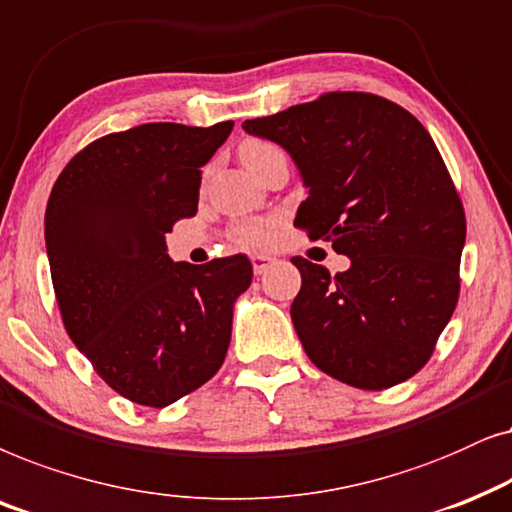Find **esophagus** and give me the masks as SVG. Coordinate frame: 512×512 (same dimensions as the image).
I'll list each match as a JSON object with an SVG mask.
<instances>
[{
	"label": "esophagus",
	"mask_w": 512,
	"mask_h": 512,
	"mask_svg": "<svg viewBox=\"0 0 512 512\" xmlns=\"http://www.w3.org/2000/svg\"><path fill=\"white\" fill-rule=\"evenodd\" d=\"M250 262H252V271H255L257 276H262L264 271L271 267V262L274 260H271V257H264V255H252Z\"/></svg>",
	"instance_id": "34e87169"
}]
</instances>
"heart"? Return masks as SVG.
Segmentation results:
<instances>
[{
  "label": "heart",
  "instance_id": "1",
  "mask_svg": "<svg viewBox=\"0 0 512 512\" xmlns=\"http://www.w3.org/2000/svg\"><path fill=\"white\" fill-rule=\"evenodd\" d=\"M274 145L269 142H245L241 149V161H255L260 156L274 152ZM278 234V222L276 220H255V222H245L236 229V241L243 248H264V245L274 243V238Z\"/></svg>",
  "mask_w": 512,
  "mask_h": 512
}]
</instances>
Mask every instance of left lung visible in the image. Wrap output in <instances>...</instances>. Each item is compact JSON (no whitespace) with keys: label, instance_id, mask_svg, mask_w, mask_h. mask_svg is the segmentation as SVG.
<instances>
[{"label":"left lung","instance_id":"1","mask_svg":"<svg viewBox=\"0 0 512 512\" xmlns=\"http://www.w3.org/2000/svg\"><path fill=\"white\" fill-rule=\"evenodd\" d=\"M243 131L281 145L309 196L295 227L332 241V276L292 257L302 290L292 325L311 363L381 391L428 363L459 299L466 215L445 161L407 109L372 93H325Z\"/></svg>","mask_w":512,"mask_h":512}]
</instances>
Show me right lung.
<instances>
[{
	"label": "right lung",
	"mask_w": 512,
	"mask_h": 512,
	"mask_svg": "<svg viewBox=\"0 0 512 512\" xmlns=\"http://www.w3.org/2000/svg\"><path fill=\"white\" fill-rule=\"evenodd\" d=\"M231 128L145 124L105 135L51 189L44 236L65 330L131 403H175L227 356L252 264L245 255L173 262L166 234L196 215L201 166Z\"/></svg>",
	"instance_id": "add662e5"
}]
</instances>
